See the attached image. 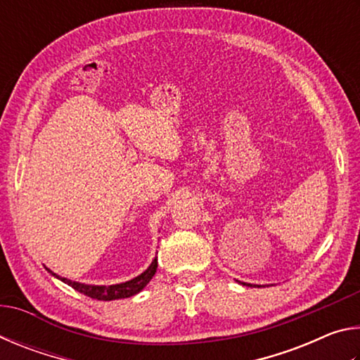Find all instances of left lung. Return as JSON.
Segmentation results:
<instances>
[{
	"mask_svg": "<svg viewBox=\"0 0 360 360\" xmlns=\"http://www.w3.org/2000/svg\"><path fill=\"white\" fill-rule=\"evenodd\" d=\"M236 283H240L243 285H248V288H252V284H249V283H241V281H236Z\"/></svg>",
	"mask_w": 360,
	"mask_h": 360,
	"instance_id": "left-lung-1",
	"label": "left lung"
}]
</instances>
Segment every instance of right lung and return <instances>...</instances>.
<instances>
[{"mask_svg":"<svg viewBox=\"0 0 360 360\" xmlns=\"http://www.w3.org/2000/svg\"><path fill=\"white\" fill-rule=\"evenodd\" d=\"M46 270L51 273L52 276H56L60 281H63L65 284L71 285L72 289H76L81 294L87 295L90 298H96V300H117V298H129L136 295L138 292H141L148 283L152 279V276L155 275L157 271V257L150 262V265L146 268V270L138 275L136 278L130 279V281L120 283V284H111V285H96V284H85V283H79V281H71L68 278H62L58 276L57 273H53L51 268L46 266Z\"/></svg>","mask_w":360,"mask_h":360,"instance_id":"add662e5","label":"right lung"}]
</instances>
